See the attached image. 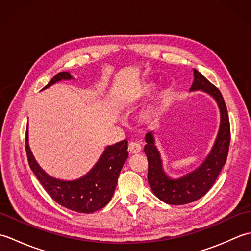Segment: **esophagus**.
Here are the masks:
<instances>
[{"label":"esophagus","mask_w":251,"mask_h":251,"mask_svg":"<svg viewBox=\"0 0 251 251\" xmlns=\"http://www.w3.org/2000/svg\"><path fill=\"white\" fill-rule=\"evenodd\" d=\"M141 145L139 142H136V141H131L130 143H129V146H128V150H129V152L131 153V154H138V153H140L141 152Z\"/></svg>","instance_id":"1"}]
</instances>
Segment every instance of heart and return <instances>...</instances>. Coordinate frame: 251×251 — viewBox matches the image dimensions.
<instances>
[{
    "instance_id": "obj_1",
    "label": "heart",
    "mask_w": 251,
    "mask_h": 251,
    "mask_svg": "<svg viewBox=\"0 0 251 251\" xmlns=\"http://www.w3.org/2000/svg\"><path fill=\"white\" fill-rule=\"evenodd\" d=\"M151 90H152V86L151 85H145V86H143L139 92L137 93V95H136V99H140V98H142V97H146L147 95H149L151 93ZM142 119L145 120L146 122H151V121H153L154 119H155V110L154 109H150V110H148V111H146L145 113H143V115H142Z\"/></svg>"
}]
</instances>
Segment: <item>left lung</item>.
Returning <instances> with one entry per match:
<instances>
[{"mask_svg":"<svg viewBox=\"0 0 251 251\" xmlns=\"http://www.w3.org/2000/svg\"><path fill=\"white\" fill-rule=\"evenodd\" d=\"M207 94L216 101L220 111V125L214 145L200 166L177 178H173L164 169L161 152L156 147L155 132L146 135L145 153L148 157V182L157 199L169 205H184L204 196L219 176L226 162L230 145V122L226 105L220 90L194 69V81L190 92Z\"/></svg>","mask_w":251,"mask_h":251,"instance_id":"8db88e82","label":"left lung"}]
</instances>
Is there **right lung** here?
Instances as JSON below:
<instances>
[{
	"mask_svg": "<svg viewBox=\"0 0 251 251\" xmlns=\"http://www.w3.org/2000/svg\"><path fill=\"white\" fill-rule=\"evenodd\" d=\"M70 79H74L70 73L60 72L56 74L43 89L60 81ZM127 149V140L108 146L87 174L74 180H62L51 177L40 166L29 147L28 128L25 134V151L30 168L45 191L59 205L82 214H92L110 201L123 165L128 157Z\"/></svg>",
	"mask_w": 251,
	"mask_h": 251,
	"instance_id": "right-lung-1",
	"label": "right lung"
}]
</instances>
